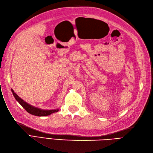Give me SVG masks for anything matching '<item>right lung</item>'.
I'll use <instances>...</instances> for the list:
<instances>
[{
    "label": "right lung",
    "mask_w": 153,
    "mask_h": 153,
    "mask_svg": "<svg viewBox=\"0 0 153 153\" xmlns=\"http://www.w3.org/2000/svg\"><path fill=\"white\" fill-rule=\"evenodd\" d=\"M11 91L13 93L14 98H15V99L19 102V104H20L28 113H30V114L32 115L37 116H46L51 114L52 113L56 112L59 111V109L42 110V109H39V108L33 107L30 104H28V103H27L26 102H25L21 98H19L16 95V93H14V91L12 89H11Z\"/></svg>",
    "instance_id": "obj_1"
}]
</instances>
